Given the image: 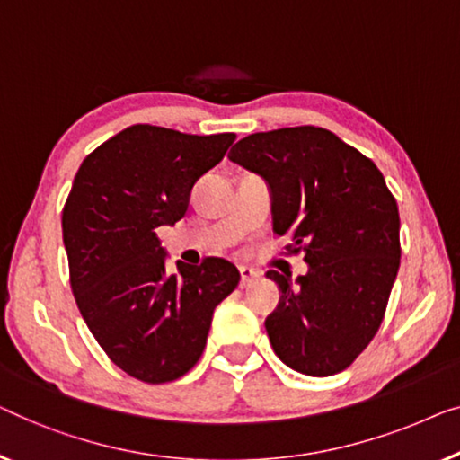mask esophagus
Here are the masks:
<instances>
[{
	"mask_svg": "<svg viewBox=\"0 0 460 460\" xmlns=\"http://www.w3.org/2000/svg\"><path fill=\"white\" fill-rule=\"evenodd\" d=\"M239 275H242V281H239V286L242 288H250L252 283H256L261 279V273L250 267H239Z\"/></svg>",
	"mask_w": 460,
	"mask_h": 460,
	"instance_id": "1",
	"label": "esophagus"
}]
</instances>
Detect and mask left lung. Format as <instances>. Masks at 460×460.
Wrapping results in <instances>:
<instances>
[{"mask_svg":"<svg viewBox=\"0 0 460 460\" xmlns=\"http://www.w3.org/2000/svg\"><path fill=\"white\" fill-rule=\"evenodd\" d=\"M229 160L264 179L273 231L308 264L296 281L267 273L281 292L264 321L270 346L310 377L344 371L377 333L400 267L398 204L384 174L319 127L248 135Z\"/></svg>","mask_w":460,"mask_h":460,"instance_id":"obj_1","label":"left lung"}]
</instances>
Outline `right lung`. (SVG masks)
I'll use <instances>...</instances> for the list:
<instances>
[{
    "label": "right lung",
    "instance_id": "1",
    "mask_svg": "<svg viewBox=\"0 0 460 460\" xmlns=\"http://www.w3.org/2000/svg\"><path fill=\"white\" fill-rule=\"evenodd\" d=\"M233 133L187 135L133 125L83 160L62 210L70 288L110 360L166 384L202 357L212 313L239 283L223 258L166 269L156 229L185 217L196 181L221 163Z\"/></svg>",
    "mask_w": 460,
    "mask_h": 460
}]
</instances>
